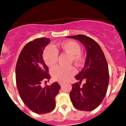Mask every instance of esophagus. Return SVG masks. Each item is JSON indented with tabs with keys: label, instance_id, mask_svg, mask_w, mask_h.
Listing matches in <instances>:
<instances>
[{
	"label": "esophagus",
	"instance_id": "esophagus-1",
	"mask_svg": "<svg viewBox=\"0 0 126 126\" xmlns=\"http://www.w3.org/2000/svg\"><path fill=\"white\" fill-rule=\"evenodd\" d=\"M59 85H63V84H64V83H63V82H60V81H59Z\"/></svg>",
	"mask_w": 126,
	"mask_h": 126
}]
</instances>
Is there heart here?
Segmentation results:
<instances>
[{
  "label": "heart",
  "instance_id": "heart-1",
  "mask_svg": "<svg viewBox=\"0 0 126 126\" xmlns=\"http://www.w3.org/2000/svg\"><path fill=\"white\" fill-rule=\"evenodd\" d=\"M59 48L70 55V63L74 62L77 66H80L84 62V54L81 52V45L77 42L72 40L66 41L59 44ZM58 51L56 47L49 45L43 52V59L45 64L49 67L54 66L57 62ZM77 72V70L74 66L65 67L57 66L51 70L52 78L55 80L60 82H64L69 79Z\"/></svg>",
  "mask_w": 126,
  "mask_h": 126
}]
</instances>
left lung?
<instances>
[{
  "instance_id": "obj_1",
  "label": "left lung",
  "mask_w": 126,
  "mask_h": 126,
  "mask_svg": "<svg viewBox=\"0 0 126 126\" xmlns=\"http://www.w3.org/2000/svg\"><path fill=\"white\" fill-rule=\"evenodd\" d=\"M66 38L78 40L86 49L83 69L75 76L79 82L72 85L70 97L75 108L90 111L99 106L107 92L110 75L105 56L99 44L90 37L78 34ZM83 79L86 82L81 87Z\"/></svg>"
}]
</instances>
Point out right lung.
I'll use <instances>...</instances> for the list:
<instances>
[{"label":"right lung","mask_w":126,"mask_h":126,"mask_svg":"<svg viewBox=\"0 0 126 126\" xmlns=\"http://www.w3.org/2000/svg\"><path fill=\"white\" fill-rule=\"evenodd\" d=\"M50 41L49 39L42 38L27 43L16 64V84L21 99L32 111L38 114L53 110L56 107L55 98L60 88L57 82L45 87L41 86L42 81L50 79L48 67L42 57L44 48Z\"/></svg>","instance_id":"1"}]
</instances>
